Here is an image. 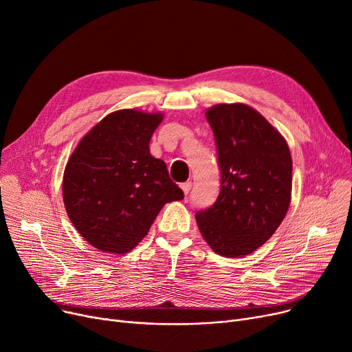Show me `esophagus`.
<instances>
[{
	"label": "esophagus",
	"mask_w": 352,
	"mask_h": 352,
	"mask_svg": "<svg viewBox=\"0 0 352 352\" xmlns=\"http://www.w3.org/2000/svg\"><path fill=\"white\" fill-rule=\"evenodd\" d=\"M191 187H192L191 181H186V182L181 184V190L184 191V194H186V195H188V192L191 191Z\"/></svg>",
	"instance_id": "1"
}]
</instances>
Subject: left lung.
I'll return each mask as SVG.
<instances>
[{
  "label": "left lung",
  "mask_w": 352,
  "mask_h": 352,
  "mask_svg": "<svg viewBox=\"0 0 352 352\" xmlns=\"http://www.w3.org/2000/svg\"><path fill=\"white\" fill-rule=\"evenodd\" d=\"M206 117L215 137L221 190L195 219L208 245L238 258L265 244L288 211L292 160L287 141L245 104H218Z\"/></svg>",
  "instance_id": "left-lung-1"
}]
</instances>
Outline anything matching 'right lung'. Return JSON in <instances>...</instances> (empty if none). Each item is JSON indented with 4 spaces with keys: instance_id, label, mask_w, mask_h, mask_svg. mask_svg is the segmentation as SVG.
I'll use <instances>...</instances> for the list:
<instances>
[{
    "instance_id": "1",
    "label": "right lung",
    "mask_w": 352,
    "mask_h": 352,
    "mask_svg": "<svg viewBox=\"0 0 352 352\" xmlns=\"http://www.w3.org/2000/svg\"><path fill=\"white\" fill-rule=\"evenodd\" d=\"M162 118L160 113L114 111L91 128L67 162V214L100 251L129 252L166 202L184 198L165 162L150 154V140Z\"/></svg>"
}]
</instances>
